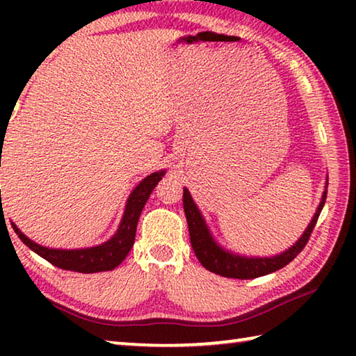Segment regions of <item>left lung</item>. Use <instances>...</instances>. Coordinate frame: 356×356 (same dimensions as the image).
I'll return each mask as SVG.
<instances>
[{
	"mask_svg": "<svg viewBox=\"0 0 356 356\" xmlns=\"http://www.w3.org/2000/svg\"><path fill=\"white\" fill-rule=\"evenodd\" d=\"M325 200H327V190H325L314 218L311 220L305 234L298 238V242L291 246L287 251L273 257H243L231 254V252L220 248V246L213 242L200 210H197L196 204L191 200L188 190L184 188V210L186 222H188L190 242L193 246V251H195L196 257L200 259L202 267H206L212 273L225 276V278L252 280L259 278V276L273 273L276 270L286 267L289 262H292L293 259L298 256V252H301V250L305 248L306 243H308L311 234L316 227L318 215H321L323 209Z\"/></svg>",
	"mask_w": 356,
	"mask_h": 356,
	"instance_id": "1",
	"label": "left lung"
}]
</instances>
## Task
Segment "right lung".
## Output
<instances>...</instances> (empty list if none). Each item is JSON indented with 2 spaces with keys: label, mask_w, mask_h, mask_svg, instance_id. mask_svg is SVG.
Listing matches in <instances>:
<instances>
[{
  "label": "right lung",
  "mask_w": 356,
  "mask_h": 356,
  "mask_svg": "<svg viewBox=\"0 0 356 356\" xmlns=\"http://www.w3.org/2000/svg\"><path fill=\"white\" fill-rule=\"evenodd\" d=\"M165 171H159L147 176L146 179L140 182L131 193L127 206H125V212L120 221L118 232L108 240V242L102 243L94 248H84V250H50L45 246H40L29 240L25 234L19 231L14 222H10L17 236L25 243L29 250H33L35 254L44 257L45 261L59 267L63 270H70V272L78 273H97V272H106V270L116 268L118 265L127 257L129 251L135 243L136 236V226L138 220H140L141 210L144 204L147 202L150 193L154 191L155 185L160 182L163 177Z\"/></svg>",
  "instance_id": "add662e5"
}]
</instances>
